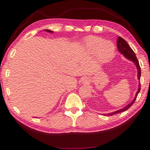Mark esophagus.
Segmentation results:
<instances>
[{"label":"esophagus","mask_w":150,"mask_h":150,"mask_svg":"<svg viewBox=\"0 0 150 150\" xmlns=\"http://www.w3.org/2000/svg\"><path fill=\"white\" fill-rule=\"evenodd\" d=\"M82 82L83 83V82H86L87 81H86V79H82Z\"/></svg>","instance_id":"1"}]
</instances>
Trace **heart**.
<instances>
[{"label":"heart","mask_w":150,"mask_h":150,"mask_svg":"<svg viewBox=\"0 0 150 150\" xmlns=\"http://www.w3.org/2000/svg\"><path fill=\"white\" fill-rule=\"evenodd\" d=\"M85 49L91 54L95 53L96 61L106 64L114 57L116 47L113 43L97 36H88L83 41Z\"/></svg>","instance_id":"1"}]
</instances>
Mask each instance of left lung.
<instances>
[{"instance_id": "left-lung-1", "label": "left lung", "mask_w": 150, "mask_h": 150, "mask_svg": "<svg viewBox=\"0 0 150 150\" xmlns=\"http://www.w3.org/2000/svg\"><path fill=\"white\" fill-rule=\"evenodd\" d=\"M117 49L118 51H119L121 54H123L124 56L126 57L128 60H130L131 61H132L135 64V65L136 66L137 69V78L138 80L140 81L141 79V68H140V66H139V61L137 60V58L136 57V55H135L134 52L132 50V48H130V47L128 45V44L127 43V42L126 41H125L123 38H122L121 37L119 36L117 38ZM139 88L135 94V96L134 99V100L132 101L131 103H130L128 104V105H127L126 107H125L123 109H121L120 110H118L116 111H114L113 112H111V113H109V114H103L105 115V116H112V115H114L116 114H118V113H121V112H123L124 111L128 110L129 108L133 105V103H134V102L135 101L137 98V96L138 95L139 93L140 92V90H141V84L140 83H139Z\"/></svg>"}]
</instances>
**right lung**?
Masks as SVG:
<instances>
[{
	"label": "right lung",
	"mask_w": 150,
	"mask_h": 150,
	"mask_svg": "<svg viewBox=\"0 0 150 150\" xmlns=\"http://www.w3.org/2000/svg\"><path fill=\"white\" fill-rule=\"evenodd\" d=\"M45 31H47V32H48V33H53L54 32L53 31H52V30H48V29H45Z\"/></svg>",
	"instance_id": "obj_1"
}]
</instances>
